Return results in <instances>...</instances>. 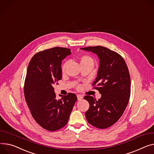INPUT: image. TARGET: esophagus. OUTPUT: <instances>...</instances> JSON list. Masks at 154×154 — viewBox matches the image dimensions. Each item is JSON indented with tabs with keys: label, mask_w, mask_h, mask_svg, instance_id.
<instances>
[{
	"label": "esophagus",
	"mask_w": 154,
	"mask_h": 154,
	"mask_svg": "<svg viewBox=\"0 0 154 154\" xmlns=\"http://www.w3.org/2000/svg\"><path fill=\"white\" fill-rule=\"evenodd\" d=\"M82 98H83V97H82V96H81V94H78V95H77L78 100H81Z\"/></svg>",
	"instance_id": "esophagus-1"
}]
</instances>
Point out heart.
<instances>
[{
  "label": "heart",
  "mask_w": 154,
  "mask_h": 154,
  "mask_svg": "<svg viewBox=\"0 0 154 154\" xmlns=\"http://www.w3.org/2000/svg\"><path fill=\"white\" fill-rule=\"evenodd\" d=\"M79 62H80V64H85V63H92L94 65V59L87 55H82L79 57ZM67 65V62H65L63 66H62V71L65 70V68L66 67Z\"/></svg>",
  "instance_id": "heart-1"
}]
</instances>
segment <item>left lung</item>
Masks as SVG:
<instances>
[{
    "mask_svg": "<svg viewBox=\"0 0 154 154\" xmlns=\"http://www.w3.org/2000/svg\"><path fill=\"white\" fill-rule=\"evenodd\" d=\"M96 54L99 59L97 76L93 82L101 94L97 100L86 96L89 109L86 112L87 121L100 129L115 124L123 115L128 103L131 80L128 66L123 57L118 53L102 46L81 48Z\"/></svg>",
    "mask_w": 154,
    "mask_h": 154,
    "instance_id": "obj_1",
    "label": "left lung"
}]
</instances>
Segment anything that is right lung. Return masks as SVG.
I'll list each match as a JSON object with an SVG mask.
<instances>
[{
  "label": "right lung",
  "instance_id": "obj_1",
  "mask_svg": "<svg viewBox=\"0 0 154 154\" xmlns=\"http://www.w3.org/2000/svg\"><path fill=\"white\" fill-rule=\"evenodd\" d=\"M71 54L69 49L54 47L35 54L28 66L24 94L34 119L41 127L55 131L68 123L77 100L69 93L57 100L54 85L62 78V61Z\"/></svg>",
  "mask_w": 154,
  "mask_h": 154
}]
</instances>
